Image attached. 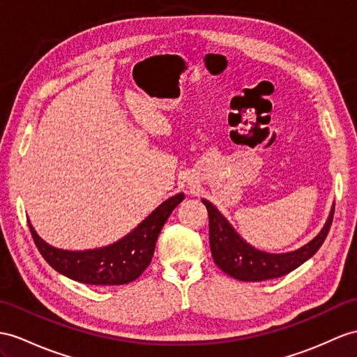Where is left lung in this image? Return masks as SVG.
<instances>
[{
  "instance_id": "obj_1",
  "label": "left lung",
  "mask_w": 357,
  "mask_h": 357,
  "mask_svg": "<svg viewBox=\"0 0 357 357\" xmlns=\"http://www.w3.org/2000/svg\"><path fill=\"white\" fill-rule=\"evenodd\" d=\"M208 213V242L215 264L225 274L241 282H262L277 279L294 271L314 256L323 245L333 221L335 204L330 211L324 227L306 245L289 253H266L250 245L224 218V215L211 202L202 199Z\"/></svg>"
}]
</instances>
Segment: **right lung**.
<instances>
[{
	"label": "right lung",
	"mask_w": 357,
	"mask_h": 357,
	"mask_svg": "<svg viewBox=\"0 0 357 357\" xmlns=\"http://www.w3.org/2000/svg\"><path fill=\"white\" fill-rule=\"evenodd\" d=\"M183 198L185 194H177L165 199L124 238L101 248L83 251L56 248L39 236L30 221L29 227L42 257L68 279L86 284H126L136 280L150 265L159 233Z\"/></svg>",
	"instance_id": "obj_1"
}]
</instances>
